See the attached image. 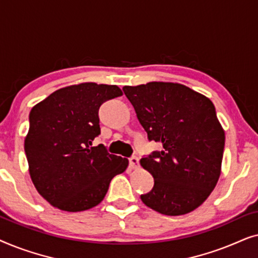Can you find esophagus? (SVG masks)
<instances>
[{"mask_svg": "<svg viewBox=\"0 0 258 258\" xmlns=\"http://www.w3.org/2000/svg\"><path fill=\"white\" fill-rule=\"evenodd\" d=\"M129 165L132 169H137L140 167V161H139V157L136 156H133L129 158Z\"/></svg>", "mask_w": 258, "mask_h": 258, "instance_id": "obj_1", "label": "esophagus"}]
</instances>
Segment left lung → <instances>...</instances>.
<instances>
[{"label": "left lung", "instance_id": "left-lung-1", "mask_svg": "<svg viewBox=\"0 0 258 258\" xmlns=\"http://www.w3.org/2000/svg\"><path fill=\"white\" fill-rule=\"evenodd\" d=\"M148 140L162 144L140 163L154 177L141 200L168 216L188 214L217 184L223 158L224 130L209 98L179 83L149 82L123 87Z\"/></svg>", "mask_w": 258, "mask_h": 258}]
</instances>
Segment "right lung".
Here are the masks:
<instances>
[{
	"mask_svg": "<svg viewBox=\"0 0 258 258\" xmlns=\"http://www.w3.org/2000/svg\"><path fill=\"white\" fill-rule=\"evenodd\" d=\"M121 95L117 86L87 82L56 90L31 109L24 151L35 188L52 207L70 213L94 208L128 167L103 144L91 147L101 134V104Z\"/></svg>",
	"mask_w": 258,
	"mask_h": 258,
	"instance_id": "obj_1",
	"label": "right lung"
}]
</instances>
